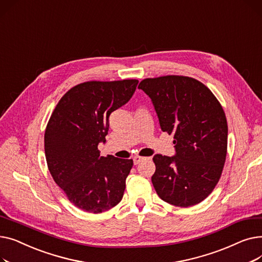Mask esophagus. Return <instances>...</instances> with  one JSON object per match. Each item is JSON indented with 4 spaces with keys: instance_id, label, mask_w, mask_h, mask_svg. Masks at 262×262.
<instances>
[{
    "instance_id": "1",
    "label": "esophagus",
    "mask_w": 262,
    "mask_h": 262,
    "mask_svg": "<svg viewBox=\"0 0 262 262\" xmlns=\"http://www.w3.org/2000/svg\"><path fill=\"white\" fill-rule=\"evenodd\" d=\"M133 159H134V163H135V164H138V163H140V161H142V160L144 159V157L136 155V156H134Z\"/></svg>"
}]
</instances>
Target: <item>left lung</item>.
<instances>
[{
	"mask_svg": "<svg viewBox=\"0 0 262 262\" xmlns=\"http://www.w3.org/2000/svg\"><path fill=\"white\" fill-rule=\"evenodd\" d=\"M153 102L162 132L174 135L176 154H157L152 183L159 198L190 207L207 198L222 175L227 154V121L222 105L195 78L166 75L138 86Z\"/></svg>",
	"mask_w": 262,
	"mask_h": 262,
	"instance_id": "1",
	"label": "left lung"
}]
</instances>
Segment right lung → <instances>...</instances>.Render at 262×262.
<instances>
[{
	"mask_svg": "<svg viewBox=\"0 0 262 262\" xmlns=\"http://www.w3.org/2000/svg\"><path fill=\"white\" fill-rule=\"evenodd\" d=\"M138 79L90 80L67 91L57 103L45 133L49 171L77 208L101 213L123 198L133 159L100 156L109 116L126 104Z\"/></svg>",
	"mask_w": 262,
	"mask_h": 262,
	"instance_id": "obj_1",
	"label": "right lung"
}]
</instances>
